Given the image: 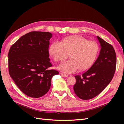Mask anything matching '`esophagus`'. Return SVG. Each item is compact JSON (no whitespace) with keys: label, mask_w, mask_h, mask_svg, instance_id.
<instances>
[{"label":"esophagus","mask_w":124,"mask_h":124,"mask_svg":"<svg viewBox=\"0 0 124 124\" xmlns=\"http://www.w3.org/2000/svg\"><path fill=\"white\" fill-rule=\"evenodd\" d=\"M60 74H61V75L63 77H68V76L67 74H64V73H60Z\"/></svg>","instance_id":"obj_1"}]
</instances>
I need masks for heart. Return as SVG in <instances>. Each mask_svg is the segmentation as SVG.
Segmentation results:
<instances>
[{
    "label": "heart",
    "mask_w": 124,
    "mask_h": 124,
    "mask_svg": "<svg viewBox=\"0 0 124 124\" xmlns=\"http://www.w3.org/2000/svg\"><path fill=\"white\" fill-rule=\"evenodd\" d=\"M98 51L97 44L80 36L64 38L60 42H54L49 47V54L55 62H62L69 53L70 59L62 63L58 68L66 73L87 69L95 62Z\"/></svg>",
    "instance_id": "1"
}]
</instances>
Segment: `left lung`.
Listing matches in <instances>:
<instances>
[{"label": "left lung", "mask_w": 124, "mask_h": 124, "mask_svg": "<svg viewBox=\"0 0 124 124\" xmlns=\"http://www.w3.org/2000/svg\"><path fill=\"white\" fill-rule=\"evenodd\" d=\"M97 39L101 48L98 58L81 76H75L76 83L73 90L83 100L92 99L102 92L111 82L116 69V56L113 47L98 36Z\"/></svg>", "instance_id": "8db88e82"}]
</instances>
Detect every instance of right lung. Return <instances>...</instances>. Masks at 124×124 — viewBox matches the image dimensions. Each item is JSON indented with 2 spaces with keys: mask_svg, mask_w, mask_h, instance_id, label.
<instances>
[{
  "mask_svg": "<svg viewBox=\"0 0 124 124\" xmlns=\"http://www.w3.org/2000/svg\"><path fill=\"white\" fill-rule=\"evenodd\" d=\"M52 37L48 32H30L22 36L9 52L10 77L22 92L32 98L46 94L52 77L59 73L49 69L52 66L48 53Z\"/></svg>",
  "mask_w": 124,
  "mask_h": 124,
  "instance_id": "add662e5",
  "label": "right lung"
}]
</instances>
